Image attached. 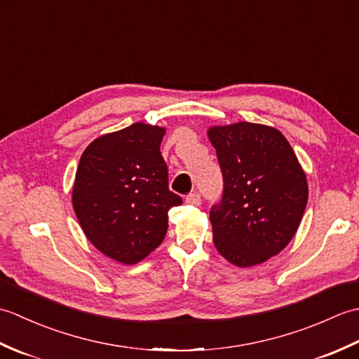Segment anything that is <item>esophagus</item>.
<instances>
[{
	"label": "esophagus",
	"mask_w": 359,
	"mask_h": 359,
	"mask_svg": "<svg viewBox=\"0 0 359 359\" xmlns=\"http://www.w3.org/2000/svg\"><path fill=\"white\" fill-rule=\"evenodd\" d=\"M185 202L189 203V205H194V207H199L201 202H202L201 194H199V193H189V194L187 196Z\"/></svg>",
	"instance_id": "1"
}]
</instances>
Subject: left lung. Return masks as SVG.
<instances>
[{"instance_id": "8db88e82", "label": "left lung", "mask_w": 359, "mask_h": 359, "mask_svg": "<svg viewBox=\"0 0 359 359\" xmlns=\"http://www.w3.org/2000/svg\"><path fill=\"white\" fill-rule=\"evenodd\" d=\"M224 194L210 210L212 239L228 262L253 266L292 241L306 210L309 187L293 148L278 129L239 123L212 126Z\"/></svg>"}]
</instances>
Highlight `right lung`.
Instances as JSON below:
<instances>
[{
  "label": "right lung",
  "mask_w": 359,
  "mask_h": 359,
  "mask_svg": "<svg viewBox=\"0 0 359 359\" xmlns=\"http://www.w3.org/2000/svg\"><path fill=\"white\" fill-rule=\"evenodd\" d=\"M163 135V128L134 123L98 137L81 154L74 211L90 243L117 262L137 264L156 250L168 211L182 203L168 188Z\"/></svg>",
  "instance_id": "add662e5"
}]
</instances>
